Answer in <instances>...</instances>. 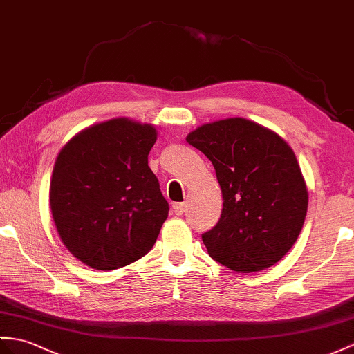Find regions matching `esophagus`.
I'll use <instances>...</instances> for the list:
<instances>
[{
    "instance_id": "obj_1",
    "label": "esophagus",
    "mask_w": 354,
    "mask_h": 354,
    "mask_svg": "<svg viewBox=\"0 0 354 354\" xmlns=\"http://www.w3.org/2000/svg\"><path fill=\"white\" fill-rule=\"evenodd\" d=\"M187 210V204L186 203H176L172 204V212H174L177 216H182L183 213H186Z\"/></svg>"
}]
</instances>
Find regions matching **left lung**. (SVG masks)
<instances>
[{
    "label": "left lung",
    "mask_w": 354,
    "mask_h": 354,
    "mask_svg": "<svg viewBox=\"0 0 354 354\" xmlns=\"http://www.w3.org/2000/svg\"><path fill=\"white\" fill-rule=\"evenodd\" d=\"M186 141L213 163L223 209L203 234L207 252L237 273L269 269L296 243L308 187L295 151L272 129L242 117L196 127Z\"/></svg>",
    "instance_id": "obj_1"
}]
</instances>
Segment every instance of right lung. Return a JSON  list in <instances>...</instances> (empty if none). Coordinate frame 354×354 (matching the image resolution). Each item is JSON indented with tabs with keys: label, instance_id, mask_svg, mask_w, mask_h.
<instances>
[{
	"label": "right lung",
	"instance_id": "1",
	"mask_svg": "<svg viewBox=\"0 0 354 354\" xmlns=\"http://www.w3.org/2000/svg\"><path fill=\"white\" fill-rule=\"evenodd\" d=\"M156 127L115 117L82 129L55 159L49 205L58 236L75 258L114 270L147 254L168 218L149 153Z\"/></svg>",
	"mask_w": 354,
	"mask_h": 354
}]
</instances>
